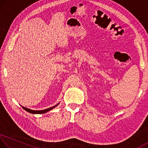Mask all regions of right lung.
Segmentation results:
<instances>
[{"mask_svg": "<svg viewBox=\"0 0 148 148\" xmlns=\"http://www.w3.org/2000/svg\"><path fill=\"white\" fill-rule=\"evenodd\" d=\"M58 105V104H57V105H56V106H52V107H51V108H47V109H45V110H30V109H28L27 108H25V107H24V106H22V107L25 110H26L27 112H28L29 113H32V114H44V113L48 112V111H49V110H51V109L55 108L56 106H57Z\"/></svg>", "mask_w": 148, "mask_h": 148, "instance_id": "right-lung-1", "label": "right lung"}]
</instances>
